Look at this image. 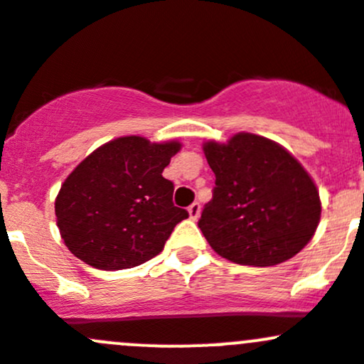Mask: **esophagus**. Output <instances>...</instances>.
<instances>
[{"label": "esophagus", "instance_id": "34e87169", "mask_svg": "<svg viewBox=\"0 0 364 364\" xmlns=\"http://www.w3.org/2000/svg\"><path fill=\"white\" fill-rule=\"evenodd\" d=\"M188 215H190V220H197L200 215V204L199 203H193L192 205L188 208Z\"/></svg>", "mask_w": 364, "mask_h": 364}]
</instances>
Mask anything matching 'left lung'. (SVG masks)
Returning <instances> with one entry per match:
<instances>
[{"label": "left lung", "instance_id": "1", "mask_svg": "<svg viewBox=\"0 0 364 364\" xmlns=\"http://www.w3.org/2000/svg\"><path fill=\"white\" fill-rule=\"evenodd\" d=\"M203 149L216 181L199 227L213 250L230 262L266 267L306 247L321 222V197L284 146L240 132Z\"/></svg>", "mask_w": 364, "mask_h": 364}]
</instances>
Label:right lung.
Wrapping results in <instances>:
<instances>
[{
	"label": "right lung",
	"instance_id": "add662e5",
	"mask_svg": "<svg viewBox=\"0 0 364 364\" xmlns=\"http://www.w3.org/2000/svg\"><path fill=\"white\" fill-rule=\"evenodd\" d=\"M181 142L127 135L80 161L54 203L65 245L104 271L128 269L164 250L188 213L172 204L174 185L161 176Z\"/></svg>",
	"mask_w": 364,
	"mask_h": 364
}]
</instances>
